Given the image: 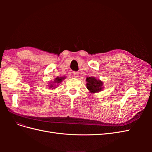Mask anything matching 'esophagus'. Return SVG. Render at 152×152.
<instances>
[{
    "label": "esophagus",
    "mask_w": 152,
    "mask_h": 152,
    "mask_svg": "<svg viewBox=\"0 0 152 152\" xmlns=\"http://www.w3.org/2000/svg\"><path fill=\"white\" fill-rule=\"evenodd\" d=\"M78 72H74L73 73V77H75V78H77V77H78Z\"/></svg>",
    "instance_id": "obj_1"
}]
</instances>
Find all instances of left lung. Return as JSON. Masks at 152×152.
Wrapping results in <instances>:
<instances>
[{"mask_svg": "<svg viewBox=\"0 0 152 152\" xmlns=\"http://www.w3.org/2000/svg\"><path fill=\"white\" fill-rule=\"evenodd\" d=\"M86 86L90 93H96L102 91L103 89V82L96 79L94 77H87L86 78Z\"/></svg>", "mask_w": 152, "mask_h": 152, "instance_id": "8db88e82", "label": "left lung"}]
</instances>
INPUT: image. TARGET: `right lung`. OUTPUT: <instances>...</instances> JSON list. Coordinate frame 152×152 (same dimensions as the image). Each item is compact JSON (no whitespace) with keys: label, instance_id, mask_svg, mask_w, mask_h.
<instances>
[{"label":"right lung","instance_id":"1","mask_svg":"<svg viewBox=\"0 0 152 152\" xmlns=\"http://www.w3.org/2000/svg\"><path fill=\"white\" fill-rule=\"evenodd\" d=\"M65 77H56V79H54V82H53V84H59V83H61V82H62V80H64V79H65ZM50 84V86H49V87L50 88H51L52 89H55V86L56 85H54V84Z\"/></svg>","mask_w":152,"mask_h":152}]
</instances>
